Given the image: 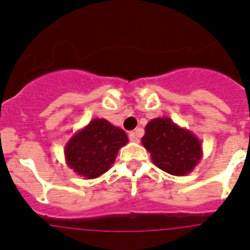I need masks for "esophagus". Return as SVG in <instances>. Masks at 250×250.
Returning a JSON list of instances; mask_svg holds the SVG:
<instances>
[{"label": "esophagus", "instance_id": "1", "mask_svg": "<svg viewBox=\"0 0 250 250\" xmlns=\"http://www.w3.org/2000/svg\"><path fill=\"white\" fill-rule=\"evenodd\" d=\"M129 139L131 141H134V143H138V141H139V136L136 135V132H134V131L130 132V134H129Z\"/></svg>", "mask_w": 250, "mask_h": 250}]
</instances>
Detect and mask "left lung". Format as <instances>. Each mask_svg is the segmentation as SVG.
I'll return each instance as SVG.
<instances>
[{
	"instance_id": "8db88e82",
	"label": "left lung",
	"mask_w": 250,
	"mask_h": 250,
	"mask_svg": "<svg viewBox=\"0 0 250 250\" xmlns=\"http://www.w3.org/2000/svg\"><path fill=\"white\" fill-rule=\"evenodd\" d=\"M141 143L159 169L175 176L191 173L203 158L199 138L164 116L147 123Z\"/></svg>"
}]
</instances>
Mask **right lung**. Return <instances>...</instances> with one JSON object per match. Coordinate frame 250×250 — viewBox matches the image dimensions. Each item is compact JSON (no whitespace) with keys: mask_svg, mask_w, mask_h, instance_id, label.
Listing matches in <instances>:
<instances>
[{"mask_svg":"<svg viewBox=\"0 0 250 250\" xmlns=\"http://www.w3.org/2000/svg\"><path fill=\"white\" fill-rule=\"evenodd\" d=\"M127 143L123 129L106 119H92L66 143V164L81 178H99L111 167L120 147Z\"/></svg>","mask_w":250,"mask_h":250,"instance_id":"1","label":"right lung"}]
</instances>
